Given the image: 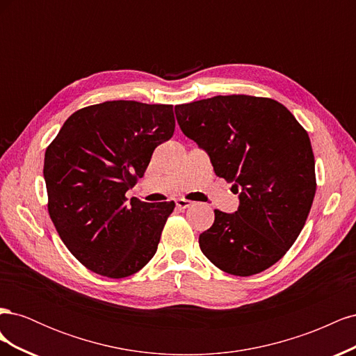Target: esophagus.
<instances>
[{
	"mask_svg": "<svg viewBox=\"0 0 356 356\" xmlns=\"http://www.w3.org/2000/svg\"><path fill=\"white\" fill-rule=\"evenodd\" d=\"M175 203H177V207L179 209H186V208H188V207H191V204H193V202H190L187 199H177Z\"/></svg>",
	"mask_w": 356,
	"mask_h": 356,
	"instance_id": "34e87169",
	"label": "esophagus"
}]
</instances>
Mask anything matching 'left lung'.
<instances>
[{
	"label": "left lung",
	"mask_w": 356,
	"mask_h": 356,
	"mask_svg": "<svg viewBox=\"0 0 356 356\" xmlns=\"http://www.w3.org/2000/svg\"><path fill=\"white\" fill-rule=\"evenodd\" d=\"M175 115L217 177L233 182L239 195L238 211H213V224L199 236L202 252L234 276L266 270L293 246L314 203L307 132L282 104L248 95L177 105Z\"/></svg>",
	"instance_id": "1"
}]
</instances>
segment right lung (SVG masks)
Masks as SVG:
<instances>
[{
	"mask_svg": "<svg viewBox=\"0 0 356 356\" xmlns=\"http://www.w3.org/2000/svg\"><path fill=\"white\" fill-rule=\"evenodd\" d=\"M174 131L172 105L106 101L70 115L47 147L42 174L50 218L89 270L127 277L154 257L175 203L127 202L126 191Z\"/></svg>",
	"mask_w": 356,
	"mask_h": 356,
	"instance_id": "right-lung-1",
	"label": "right lung"
}]
</instances>
